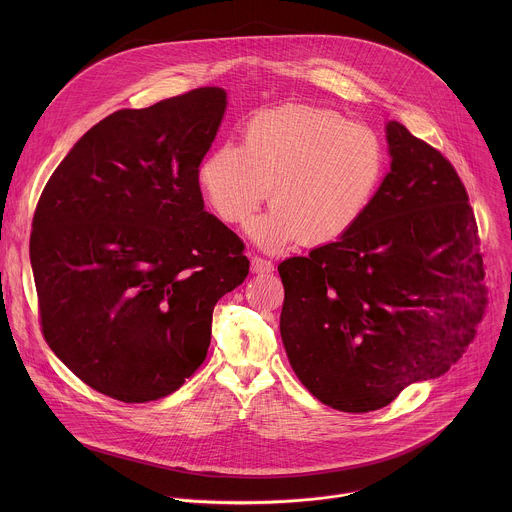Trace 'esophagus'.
I'll list each match as a JSON object with an SVG mask.
<instances>
[{"label": "esophagus", "instance_id": "esophagus-1", "mask_svg": "<svg viewBox=\"0 0 512 512\" xmlns=\"http://www.w3.org/2000/svg\"><path fill=\"white\" fill-rule=\"evenodd\" d=\"M250 270H252V274H272L274 272V262L266 260L262 256H252Z\"/></svg>", "mask_w": 512, "mask_h": 512}]
</instances>
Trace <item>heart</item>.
I'll use <instances>...</instances> for the list:
<instances>
[{
    "mask_svg": "<svg viewBox=\"0 0 512 512\" xmlns=\"http://www.w3.org/2000/svg\"><path fill=\"white\" fill-rule=\"evenodd\" d=\"M197 177L226 224H244L270 189L272 209L248 226L262 248L323 246L365 217L384 177V149L370 128L333 110L286 104L256 112L240 147L209 151Z\"/></svg>",
    "mask_w": 512,
    "mask_h": 512,
    "instance_id": "b5f03b06",
    "label": "heart"
}]
</instances>
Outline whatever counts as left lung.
Wrapping results in <instances>:
<instances>
[{"instance_id": "left-lung-1", "label": "left lung", "mask_w": 512, "mask_h": 512, "mask_svg": "<svg viewBox=\"0 0 512 512\" xmlns=\"http://www.w3.org/2000/svg\"><path fill=\"white\" fill-rule=\"evenodd\" d=\"M390 173L345 238L278 266L280 333L299 382L351 414L438 378L477 335L483 254L455 167L400 122Z\"/></svg>"}]
</instances>
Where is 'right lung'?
<instances>
[{
  "mask_svg": "<svg viewBox=\"0 0 512 512\" xmlns=\"http://www.w3.org/2000/svg\"><path fill=\"white\" fill-rule=\"evenodd\" d=\"M224 108L226 92L205 86L118 110L39 197L29 256L43 337L114 400L181 388L207 357L217 301L248 276L244 242L205 211L197 177Z\"/></svg>",
  "mask_w": 512,
  "mask_h": 512,
  "instance_id": "add662e5",
  "label": "right lung"
}]
</instances>
